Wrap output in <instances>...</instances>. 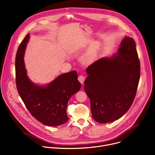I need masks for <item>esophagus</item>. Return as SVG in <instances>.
Listing matches in <instances>:
<instances>
[{
	"mask_svg": "<svg viewBox=\"0 0 155 155\" xmlns=\"http://www.w3.org/2000/svg\"><path fill=\"white\" fill-rule=\"evenodd\" d=\"M78 80H79V81L81 83V84H83L84 83V80H85V77L83 76V75H80L79 77H78Z\"/></svg>",
	"mask_w": 155,
	"mask_h": 155,
	"instance_id": "obj_1",
	"label": "esophagus"
}]
</instances>
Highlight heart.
<instances>
[{
  "label": "heart",
  "mask_w": 155,
  "mask_h": 155,
  "mask_svg": "<svg viewBox=\"0 0 155 155\" xmlns=\"http://www.w3.org/2000/svg\"><path fill=\"white\" fill-rule=\"evenodd\" d=\"M99 49V44L97 43H94L81 57L82 62L84 64H92L97 58Z\"/></svg>",
  "instance_id": "obj_1"
}]
</instances>
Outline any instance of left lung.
Here are the masks:
<instances>
[{
	"instance_id": "obj_1",
	"label": "left lung",
	"mask_w": 155,
	"mask_h": 155,
	"mask_svg": "<svg viewBox=\"0 0 155 155\" xmlns=\"http://www.w3.org/2000/svg\"><path fill=\"white\" fill-rule=\"evenodd\" d=\"M120 47L112 57L102 58L86 70L84 89L90 99L93 118L100 123L120 118L136 97L140 75L136 43L125 37Z\"/></svg>"
}]
</instances>
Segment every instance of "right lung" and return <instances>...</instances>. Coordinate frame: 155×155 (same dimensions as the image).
<instances>
[{
	"instance_id": "add662e5",
	"label": "right lung",
	"mask_w": 155,
	"mask_h": 155,
	"mask_svg": "<svg viewBox=\"0 0 155 155\" xmlns=\"http://www.w3.org/2000/svg\"><path fill=\"white\" fill-rule=\"evenodd\" d=\"M27 34L17 50L15 59L16 83L21 99L31 114L48 126H59L67 122L66 108L69 99L81 87L76 71L60 75L49 84L39 86L27 76L24 55L29 39Z\"/></svg>"
}]
</instances>
